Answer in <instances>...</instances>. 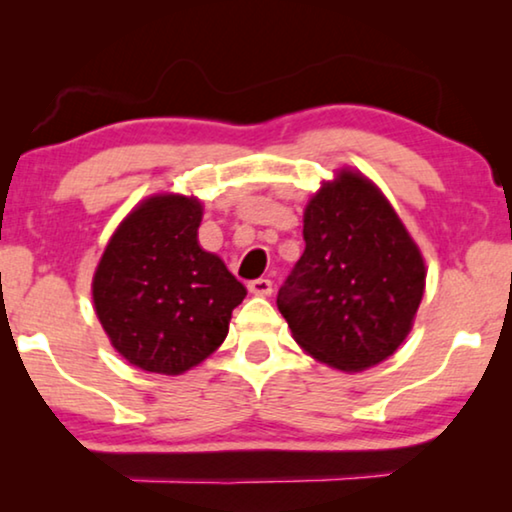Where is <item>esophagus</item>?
Returning a JSON list of instances; mask_svg holds the SVG:
<instances>
[{"mask_svg":"<svg viewBox=\"0 0 512 512\" xmlns=\"http://www.w3.org/2000/svg\"><path fill=\"white\" fill-rule=\"evenodd\" d=\"M248 290L257 294V297H269V294L273 292V283L269 278H255L248 283Z\"/></svg>","mask_w":512,"mask_h":512,"instance_id":"esophagus-1","label":"esophagus"}]
</instances>
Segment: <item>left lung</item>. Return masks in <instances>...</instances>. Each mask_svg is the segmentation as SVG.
<instances>
[{"instance_id":"1","label":"left lung","mask_w":512,"mask_h":512,"mask_svg":"<svg viewBox=\"0 0 512 512\" xmlns=\"http://www.w3.org/2000/svg\"><path fill=\"white\" fill-rule=\"evenodd\" d=\"M306 250L278 290L294 341L341 371L397 352L424 294V259L390 201L343 169L308 201Z\"/></svg>"}]
</instances>
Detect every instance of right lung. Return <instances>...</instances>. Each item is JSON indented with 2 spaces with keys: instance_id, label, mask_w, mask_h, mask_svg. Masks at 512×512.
<instances>
[{
  "instance_id": "right-lung-1",
  "label": "right lung",
  "mask_w": 512,
  "mask_h": 512,
  "mask_svg": "<svg viewBox=\"0 0 512 512\" xmlns=\"http://www.w3.org/2000/svg\"><path fill=\"white\" fill-rule=\"evenodd\" d=\"M204 208L155 194L115 229L92 278L113 348L143 371L178 376L225 341L246 287L197 241Z\"/></svg>"
}]
</instances>
